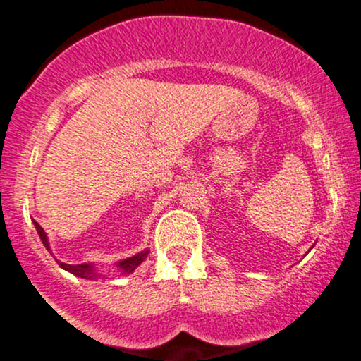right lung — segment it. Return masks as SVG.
Instances as JSON below:
<instances>
[{
	"instance_id": "add662e5",
	"label": "right lung",
	"mask_w": 361,
	"mask_h": 361,
	"mask_svg": "<svg viewBox=\"0 0 361 361\" xmlns=\"http://www.w3.org/2000/svg\"><path fill=\"white\" fill-rule=\"evenodd\" d=\"M34 224H35L37 233H39L40 239H42L44 246L47 247L49 251H51V247H49V239H47V235H45L44 229L37 222H34ZM147 252H149L147 250L142 251V252H137V255L132 256V258H127V259L120 261L117 267L120 268V270H122V273H126V275H128V273L134 271L135 268H137L139 264L142 263L144 259H146ZM57 263H59V267L64 268L66 271L73 273V275H76V276H81V279L94 280V279H98V276H100V273H97V270H94V268H93V264H88V263H85V264H68V263H61V261H57Z\"/></svg>"
}]
</instances>
